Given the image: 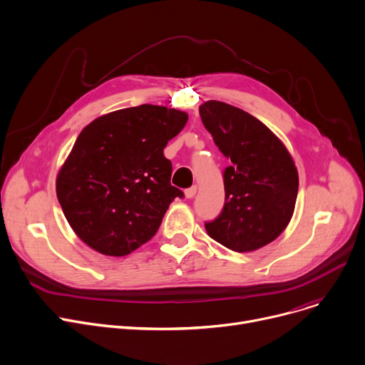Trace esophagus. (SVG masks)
<instances>
[{
    "mask_svg": "<svg viewBox=\"0 0 365 365\" xmlns=\"http://www.w3.org/2000/svg\"><path fill=\"white\" fill-rule=\"evenodd\" d=\"M196 192H197V187L196 185H191L190 188L185 190V197L187 199H192V197L196 196Z\"/></svg>",
    "mask_w": 365,
    "mask_h": 365,
    "instance_id": "obj_1",
    "label": "esophagus"
}]
</instances>
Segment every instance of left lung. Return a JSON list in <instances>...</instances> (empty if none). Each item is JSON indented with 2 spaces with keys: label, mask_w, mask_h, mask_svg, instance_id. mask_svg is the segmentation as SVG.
<instances>
[{
  "label": "left lung",
  "mask_w": 365,
  "mask_h": 365,
  "mask_svg": "<svg viewBox=\"0 0 365 365\" xmlns=\"http://www.w3.org/2000/svg\"><path fill=\"white\" fill-rule=\"evenodd\" d=\"M200 118L230 159L222 170L225 202L220 215L206 221L213 240L235 252L259 249L287 227L299 178L292 156L268 128L231 104L209 100Z\"/></svg>",
  "instance_id": "obj_1"
}]
</instances>
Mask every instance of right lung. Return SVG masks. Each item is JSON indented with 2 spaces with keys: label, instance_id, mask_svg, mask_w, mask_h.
I'll list each match as a JSON object with an SVG mask.
<instances>
[{
  "label": "right lung",
  "instance_id": "1",
  "mask_svg": "<svg viewBox=\"0 0 365 365\" xmlns=\"http://www.w3.org/2000/svg\"><path fill=\"white\" fill-rule=\"evenodd\" d=\"M187 119L181 110L141 104L83 128L56 182L64 217L83 243L125 256L153 237L170 202L184 197L170 185L163 148Z\"/></svg>",
  "mask_w": 365,
  "mask_h": 365
}]
</instances>
